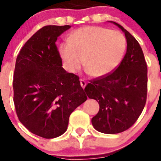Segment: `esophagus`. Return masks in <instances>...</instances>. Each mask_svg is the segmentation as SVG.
<instances>
[{
  "label": "esophagus",
  "mask_w": 161,
  "mask_h": 161,
  "mask_svg": "<svg viewBox=\"0 0 161 161\" xmlns=\"http://www.w3.org/2000/svg\"><path fill=\"white\" fill-rule=\"evenodd\" d=\"M80 85L82 88L85 89L86 86V81L83 80V79H80Z\"/></svg>",
  "instance_id": "34e87169"
}]
</instances>
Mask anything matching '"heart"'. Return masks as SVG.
Instances as JSON below:
<instances>
[{"instance_id": "1", "label": "heart", "mask_w": 161, "mask_h": 161, "mask_svg": "<svg viewBox=\"0 0 161 161\" xmlns=\"http://www.w3.org/2000/svg\"><path fill=\"white\" fill-rule=\"evenodd\" d=\"M126 50V40L121 32L100 26H84L61 43L59 53L65 68L75 72L83 66L94 78L106 76L121 63Z\"/></svg>"}]
</instances>
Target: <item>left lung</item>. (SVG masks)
<instances>
[{"instance_id":"8db88e82","label":"left lung","mask_w":161,"mask_h":161,"mask_svg":"<svg viewBox=\"0 0 161 161\" xmlns=\"http://www.w3.org/2000/svg\"><path fill=\"white\" fill-rule=\"evenodd\" d=\"M125 32L127 50L114 72L90 81L85 92L98 102L100 110L92 118L94 129L106 134L127 130L142 113L147 95V66L143 52L134 36L114 22Z\"/></svg>"}]
</instances>
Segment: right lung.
I'll use <instances>...</instances> for the list:
<instances>
[{
	"instance_id": "add662e5",
	"label": "right lung",
	"mask_w": 161,
	"mask_h": 161,
	"mask_svg": "<svg viewBox=\"0 0 161 161\" xmlns=\"http://www.w3.org/2000/svg\"><path fill=\"white\" fill-rule=\"evenodd\" d=\"M70 25H47L25 43L15 62L13 90L19 121L45 139L67 130L70 114L87 100L79 78L62 68L56 43Z\"/></svg>"
}]
</instances>
